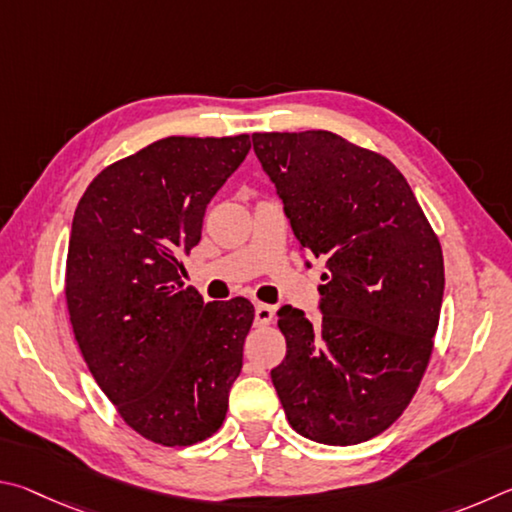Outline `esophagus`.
I'll return each mask as SVG.
<instances>
[{
    "instance_id": "34e87169",
    "label": "esophagus",
    "mask_w": 512,
    "mask_h": 512,
    "mask_svg": "<svg viewBox=\"0 0 512 512\" xmlns=\"http://www.w3.org/2000/svg\"><path fill=\"white\" fill-rule=\"evenodd\" d=\"M256 324L258 326H267L274 321V308L267 306V303H256Z\"/></svg>"
}]
</instances>
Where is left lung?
<instances>
[{
  "label": "left lung",
  "instance_id": "1",
  "mask_svg": "<svg viewBox=\"0 0 512 512\" xmlns=\"http://www.w3.org/2000/svg\"><path fill=\"white\" fill-rule=\"evenodd\" d=\"M294 238L324 256L321 319L283 306L288 353L272 369L294 432L324 445L382 434L414 398L434 348L445 270L407 179L335 132L251 134Z\"/></svg>",
  "mask_w": 512,
  "mask_h": 512
}]
</instances>
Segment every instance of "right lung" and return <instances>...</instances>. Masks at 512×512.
Returning a JSON list of instances; mask_svg holds the SVG:
<instances>
[{"label": "right lung", "instance_id": "right-lung-1", "mask_svg": "<svg viewBox=\"0 0 512 512\" xmlns=\"http://www.w3.org/2000/svg\"><path fill=\"white\" fill-rule=\"evenodd\" d=\"M249 148V134L159 139L101 170L76 206L71 328L98 387L152 443H200L227 416L254 306L204 303L179 258L200 242L206 204Z\"/></svg>", "mask_w": 512, "mask_h": 512}]
</instances>
